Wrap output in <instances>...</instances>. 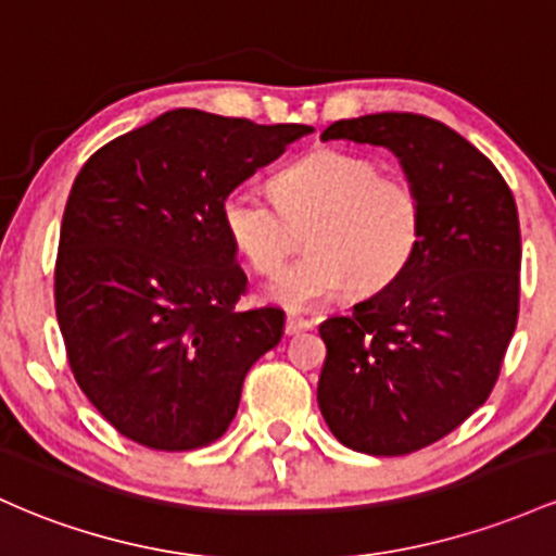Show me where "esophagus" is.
<instances>
[{"label": "esophagus", "mask_w": 556, "mask_h": 556, "mask_svg": "<svg viewBox=\"0 0 556 556\" xmlns=\"http://www.w3.org/2000/svg\"><path fill=\"white\" fill-rule=\"evenodd\" d=\"M314 327V321H308V319H301V316H295V314H290L288 316V321H285V334H301V332H308V329Z\"/></svg>", "instance_id": "1"}]
</instances>
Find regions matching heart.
<instances>
[{"instance_id":"b5f03b06","label":"heart","mask_w":556,"mask_h":556,"mask_svg":"<svg viewBox=\"0 0 556 556\" xmlns=\"http://www.w3.org/2000/svg\"><path fill=\"white\" fill-rule=\"evenodd\" d=\"M222 222L258 274H277L306 229L308 255L285 268L266 295L290 311H311L348 288L371 295L393 285L422 240V200L369 157L319 150L279 170L274 198L253 187L231 189Z\"/></svg>"}]
</instances>
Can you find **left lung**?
Returning <instances> with one entry per match:
<instances>
[{
    "label": "left lung",
    "instance_id": "left-lung-1",
    "mask_svg": "<svg viewBox=\"0 0 556 556\" xmlns=\"http://www.w3.org/2000/svg\"><path fill=\"white\" fill-rule=\"evenodd\" d=\"M377 144L422 200L408 268L321 321V417L340 443L404 456L441 441L485 404L520 308V218L496 166L441 121L375 113L334 121L321 142Z\"/></svg>",
    "mask_w": 556,
    "mask_h": 556
}]
</instances>
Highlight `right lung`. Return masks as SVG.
I'll return each instance as SVG.
<instances>
[{
  "label": "right lung",
  "instance_id": "1",
  "mask_svg": "<svg viewBox=\"0 0 556 556\" xmlns=\"http://www.w3.org/2000/svg\"><path fill=\"white\" fill-rule=\"evenodd\" d=\"M314 129L168 110L113 139L73 181L54 264L68 364L121 435L155 451L218 441L285 311H240L248 277L224 198Z\"/></svg>",
  "mask_w": 556,
  "mask_h": 556
}]
</instances>
